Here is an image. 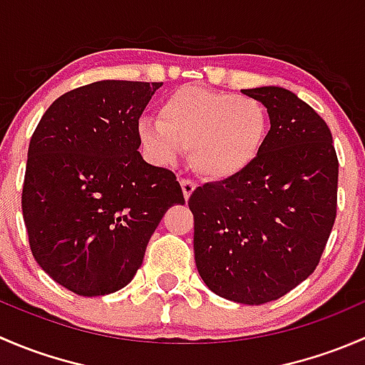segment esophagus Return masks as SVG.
Wrapping results in <instances>:
<instances>
[{
    "label": "esophagus",
    "mask_w": 365,
    "mask_h": 365,
    "mask_svg": "<svg viewBox=\"0 0 365 365\" xmlns=\"http://www.w3.org/2000/svg\"><path fill=\"white\" fill-rule=\"evenodd\" d=\"M180 185H182L183 197H185V201H189V197L192 196V192L196 190V183H194L192 180H182V182H180Z\"/></svg>",
    "instance_id": "obj_1"
}]
</instances>
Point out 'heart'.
<instances>
[{
  "instance_id": "obj_1",
  "label": "heart",
  "mask_w": 365,
  "mask_h": 365,
  "mask_svg": "<svg viewBox=\"0 0 365 365\" xmlns=\"http://www.w3.org/2000/svg\"><path fill=\"white\" fill-rule=\"evenodd\" d=\"M159 121L143 118L135 134L143 152L168 165L189 150L194 171L210 182L240 176L268 138V113L257 98L205 86H182L159 104Z\"/></svg>"
}]
</instances>
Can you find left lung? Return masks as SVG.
Instances as JSON below:
<instances>
[{
    "label": "left lung",
    "instance_id": "8db88e82",
    "mask_svg": "<svg viewBox=\"0 0 365 365\" xmlns=\"http://www.w3.org/2000/svg\"><path fill=\"white\" fill-rule=\"evenodd\" d=\"M270 116L267 143L240 176L197 187L194 257L215 295L259 305L316 270L337 212L339 162L329 125L279 86L244 90Z\"/></svg>",
    "mask_w": 365,
    "mask_h": 365
}]
</instances>
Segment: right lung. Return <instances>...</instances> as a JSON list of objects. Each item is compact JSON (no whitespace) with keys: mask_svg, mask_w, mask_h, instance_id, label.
<instances>
[{"mask_svg":"<svg viewBox=\"0 0 365 365\" xmlns=\"http://www.w3.org/2000/svg\"><path fill=\"white\" fill-rule=\"evenodd\" d=\"M162 83L97 81L51 104L28 148L23 217L36 263L81 297L125 288L183 205L175 173L143 160L139 118Z\"/></svg>","mask_w":365,"mask_h":365,"instance_id":"right-lung-1","label":"right lung"}]
</instances>
